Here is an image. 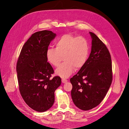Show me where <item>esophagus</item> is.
<instances>
[{"instance_id":"obj_1","label":"esophagus","mask_w":129,"mask_h":129,"mask_svg":"<svg viewBox=\"0 0 129 129\" xmlns=\"http://www.w3.org/2000/svg\"><path fill=\"white\" fill-rule=\"evenodd\" d=\"M67 82V80L65 79H62V82L63 83H66Z\"/></svg>"}]
</instances>
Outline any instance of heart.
I'll return each mask as SVG.
<instances>
[{
  "mask_svg": "<svg viewBox=\"0 0 129 129\" xmlns=\"http://www.w3.org/2000/svg\"><path fill=\"white\" fill-rule=\"evenodd\" d=\"M55 45L56 48L47 49L46 57L51 65L57 67L64 56L65 62L55 71L57 76L67 78L75 69L80 70L86 64L89 54V46L84 37L65 34L56 41Z\"/></svg>",
  "mask_w": 129,
  "mask_h": 129,
  "instance_id": "1",
  "label": "heart"
}]
</instances>
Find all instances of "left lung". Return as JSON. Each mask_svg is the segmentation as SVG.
<instances>
[{
    "instance_id": "obj_1",
    "label": "left lung",
    "mask_w": 129,
    "mask_h": 129,
    "mask_svg": "<svg viewBox=\"0 0 129 129\" xmlns=\"http://www.w3.org/2000/svg\"><path fill=\"white\" fill-rule=\"evenodd\" d=\"M91 51L85 65L70 79L71 96L80 109L89 110L99 105L112 81V62L106 45L91 32Z\"/></svg>"
}]
</instances>
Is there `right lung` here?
I'll use <instances>...</instances> for the list:
<instances>
[{
  "label": "right lung",
  "mask_w": 129,
  "mask_h": 129,
  "mask_svg": "<svg viewBox=\"0 0 129 129\" xmlns=\"http://www.w3.org/2000/svg\"><path fill=\"white\" fill-rule=\"evenodd\" d=\"M56 34L43 30L33 33L23 45L16 70L20 94L32 109L44 112L53 106L54 91L61 84L59 76L51 78L54 73L47 62L46 52Z\"/></svg>",
  "instance_id": "obj_1"
}]
</instances>
